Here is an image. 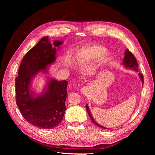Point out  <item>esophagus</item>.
Returning a JSON list of instances; mask_svg holds the SVG:
<instances>
[{"mask_svg":"<svg viewBox=\"0 0 155 155\" xmlns=\"http://www.w3.org/2000/svg\"><path fill=\"white\" fill-rule=\"evenodd\" d=\"M87 88L85 87H83V88H81V91L83 92H85V91H87Z\"/></svg>","mask_w":155,"mask_h":155,"instance_id":"esophagus-1","label":"esophagus"}]
</instances>
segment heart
<instances>
[{
	"label": "heart",
	"instance_id": "b5f03b06",
	"mask_svg": "<svg viewBox=\"0 0 155 155\" xmlns=\"http://www.w3.org/2000/svg\"><path fill=\"white\" fill-rule=\"evenodd\" d=\"M105 47L99 45H93L83 48L79 51L77 59L80 63H90L94 62L105 53ZM107 56L104 55L101 59V62L105 63L107 61Z\"/></svg>",
	"mask_w": 155,
	"mask_h": 155
}]
</instances>
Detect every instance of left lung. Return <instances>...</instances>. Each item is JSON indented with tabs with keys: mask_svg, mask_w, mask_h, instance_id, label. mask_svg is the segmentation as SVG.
<instances>
[{
	"mask_svg": "<svg viewBox=\"0 0 155 155\" xmlns=\"http://www.w3.org/2000/svg\"><path fill=\"white\" fill-rule=\"evenodd\" d=\"M123 64L125 67V68L133 69L134 70H136V71H137V72L138 71V63H137V59H136L134 55L132 53H131L128 49H127L126 51H125V57H124V59ZM139 76H140V78H141V80H142V83H143V75L142 74H139ZM86 109H87V111L88 112L89 116H90V118H91L92 121L94 124L96 125H97L98 127H101V128L107 129V128L101 126V125L98 124L95 121V120L93 118V117L91 114V112L90 110H89L88 106L87 105H86Z\"/></svg>",
	"mask_w": 155,
	"mask_h": 155,
	"instance_id": "obj_1",
	"label": "left lung"
}]
</instances>
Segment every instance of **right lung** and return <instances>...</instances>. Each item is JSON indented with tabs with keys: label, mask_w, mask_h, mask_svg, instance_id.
Listing matches in <instances>:
<instances>
[{
	"label": "right lung",
	"mask_w": 155,
	"mask_h": 155,
	"mask_svg": "<svg viewBox=\"0 0 155 155\" xmlns=\"http://www.w3.org/2000/svg\"><path fill=\"white\" fill-rule=\"evenodd\" d=\"M62 43L55 41L52 47L48 37H43L22 59L15 78L17 107L28 122L37 127L49 129L58 126L66 110L67 81L49 79L45 92L36 97L30 90L31 79L39 72H45L48 65L55 61L56 47Z\"/></svg>",
	"instance_id": "add662e5"
}]
</instances>
